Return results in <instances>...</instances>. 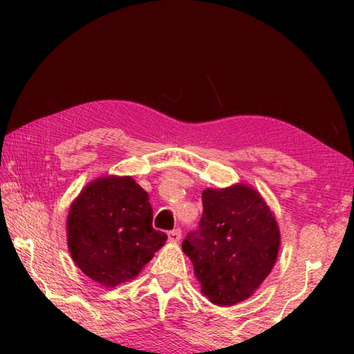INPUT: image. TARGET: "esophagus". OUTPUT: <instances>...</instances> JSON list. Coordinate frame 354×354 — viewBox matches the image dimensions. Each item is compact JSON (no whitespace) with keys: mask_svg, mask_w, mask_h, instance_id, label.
<instances>
[{"mask_svg":"<svg viewBox=\"0 0 354 354\" xmlns=\"http://www.w3.org/2000/svg\"><path fill=\"white\" fill-rule=\"evenodd\" d=\"M179 239H181V230L176 227V230H173L169 232V241L170 242H179Z\"/></svg>","mask_w":354,"mask_h":354,"instance_id":"esophagus-1","label":"esophagus"}]
</instances>
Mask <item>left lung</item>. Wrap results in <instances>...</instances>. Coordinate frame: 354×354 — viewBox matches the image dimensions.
<instances>
[{
	"instance_id": "8db88e82",
	"label": "left lung",
	"mask_w": 354,
	"mask_h": 354,
	"mask_svg": "<svg viewBox=\"0 0 354 354\" xmlns=\"http://www.w3.org/2000/svg\"><path fill=\"white\" fill-rule=\"evenodd\" d=\"M278 250L277 220L243 184L203 192L198 227L183 241L203 293L218 306L248 298L272 272Z\"/></svg>"
}]
</instances>
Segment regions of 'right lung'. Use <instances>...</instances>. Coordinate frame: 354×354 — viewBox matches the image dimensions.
Listing matches in <instances>:
<instances>
[{
  "label": "right lung",
  "instance_id": "right-lung-1",
  "mask_svg": "<svg viewBox=\"0 0 354 354\" xmlns=\"http://www.w3.org/2000/svg\"><path fill=\"white\" fill-rule=\"evenodd\" d=\"M67 234L76 266L106 287L137 277L167 241L153 227L148 194L129 176L88 184L71 205Z\"/></svg>",
  "mask_w": 354,
  "mask_h": 354
}]
</instances>
